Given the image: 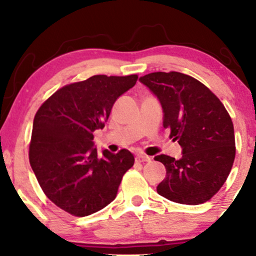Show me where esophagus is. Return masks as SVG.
Instances as JSON below:
<instances>
[{"instance_id":"esophagus-1","label":"esophagus","mask_w":256,"mask_h":256,"mask_svg":"<svg viewBox=\"0 0 256 256\" xmlns=\"http://www.w3.org/2000/svg\"><path fill=\"white\" fill-rule=\"evenodd\" d=\"M152 160L150 156H148V155L146 154H140L136 156V161L137 162H140V164H144V162H149V161Z\"/></svg>"}]
</instances>
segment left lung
I'll use <instances>...</instances> for the list:
<instances>
[{
	"label": "left lung",
	"mask_w": 256,
	"mask_h": 256,
	"mask_svg": "<svg viewBox=\"0 0 256 256\" xmlns=\"http://www.w3.org/2000/svg\"><path fill=\"white\" fill-rule=\"evenodd\" d=\"M160 100L164 128L183 148L179 160L155 156L166 167L158 195L183 204H201L219 192L234 161V124L216 95L198 79L179 72H154L140 78Z\"/></svg>",
	"instance_id": "8db88e82"
}]
</instances>
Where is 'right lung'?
<instances>
[{
	"label": "right lung",
	"mask_w": 256,
	"mask_h": 256,
	"mask_svg": "<svg viewBox=\"0 0 256 256\" xmlns=\"http://www.w3.org/2000/svg\"><path fill=\"white\" fill-rule=\"evenodd\" d=\"M137 74L92 76L55 91L34 119L28 158L43 192L74 216L98 212L116 198L122 176L134 164L130 152L98 154L92 132L104 128L120 95Z\"/></svg>",
	"instance_id": "right-lung-1"
}]
</instances>
